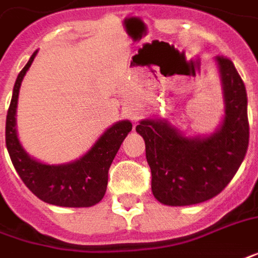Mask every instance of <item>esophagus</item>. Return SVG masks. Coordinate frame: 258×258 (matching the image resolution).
<instances>
[{"mask_svg":"<svg viewBox=\"0 0 258 258\" xmlns=\"http://www.w3.org/2000/svg\"><path fill=\"white\" fill-rule=\"evenodd\" d=\"M130 118H131V120H134V121H137V120L140 118V113H138V111H134V110H133V111H130Z\"/></svg>","mask_w":258,"mask_h":258,"instance_id":"esophagus-1","label":"esophagus"}]
</instances>
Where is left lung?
Returning a JSON list of instances; mask_svg holds the SVG:
<instances>
[{
	"instance_id": "left-lung-1",
	"label": "left lung",
	"mask_w": 258,
	"mask_h": 258,
	"mask_svg": "<svg viewBox=\"0 0 258 258\" xmlns=\"http://www.w3.org/2000/svg\"><path fill=\"white\" fill-rule=\"evenodd\" d=\"M220 75L225 117L210 136L186 137L166 120L147 118L136 130L145 141L155 199L189 206L219 195L233 179L248 147L247 93L230 59H215Z\"/></svg>"
}]
</instances>
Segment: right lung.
Listing matches in <instances>:
<instances>
[{
    "label": "right lung",
    "mask_w": 258,
    "mask_h": 258,
    "mask_svg": "<svg viewBox=\"0 0 258 258\" xmlns=\"http://www.w3.org/2000/svg\"><path fill=\"white\" fill-rule=\"evenodd\" d=\"M38 50L19 72L5 122V144L14 168L22 182L41 201L64 208H89L99 203L106 194L108 169L133 124L122 120L104 131L82 158L62 165L39 162L22 148L17 136V104L19 87Z\"/></svg>",
    "instance_id": "obj_1"
}]
</instances>
